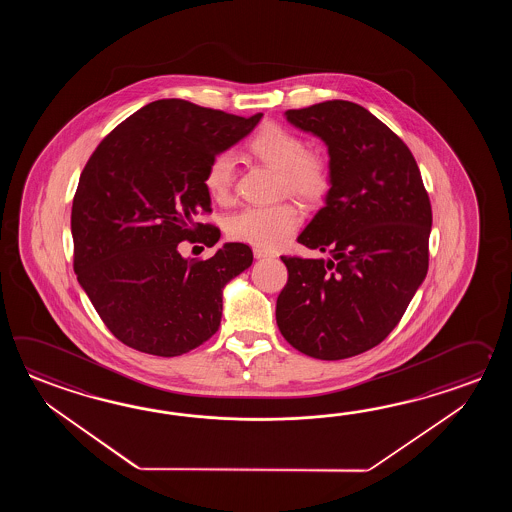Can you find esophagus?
Wrapping results in <instances>:
<instances>
[{
	"label": "esophagus",
	"instance_id": "obj_1",
	"mask_svg": "<svg viewBox=\"0 0 512 512\" xmlns=\"http://www.w3.org/2000/svg\"><path fill=\"white\" fill-rule=\"evenodd\" d=\"M254 258H256V260H263V258H274V254H272V252L265 251V249H258V247H256V249H254Z\"/></svg>",
	"mask_w": 512,
	"mask_h": 512
}]
</instances>
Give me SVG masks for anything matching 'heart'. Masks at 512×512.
<instances>
[{"label": "heart", "instance_id": "1", "mask_svg": "<svg viewBox=\"0 0 512 512\" xmlns=\"http://www.w3.org/2000/svg\"><path fill=\"white\" fill-rule=\"evenodd\" d=\"M247 150L260 163L278 172V190L315 203L331 188V166L326 155L309 152L294 131L280 124H265L247 141ZM236 177L234 159L227 152L216 153L205 172V188L212 199L227 201ZM300 225V212L289 201L271 207H247L230 216L227 234L234 241L258 249H274L289 240Z\"/></svg>", "mask_w": 512, "mask_h": 512}]
</instances>
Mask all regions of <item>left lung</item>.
Masks as SVG:
<instances>
[{
	"label": "left lung",
	"mask_w": 512,
	"mask_h": 512,
	"mask_svg": "<svg viewBox=\"0 0 512 512\" xmlns=\"http://www.w3.org/2000/svg\"><path fill=\"white\" fill-rule=\"evenodd\" d=\"M285 117L326 142L331 188L298 243L329 258L282 256L276 324L304 355L349 359L392 333L425 280L430 199L408 146L368 109L327 100Z\"/></svg>",
	"instance_id": "obj_1"
}]
</instances>
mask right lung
Returning a JSON list of instances; mask_svg holds the SVG:
<instances>
[{"mask_svg":"<svg viewBox=\"0 0 512 512\" xmlns=\"http://www.w3.org/2000/svg\"><path fill=\"white\" fill-rule=\"evenodd\" d=\"M261 117L155 100L89 157L71 210L73 267L122 344L177 357L218 331L223 287L251 267V247L225 243L208 260H185L179 243H218V227L196 221L199 212H212L203 183L208 163Z\"/></svg>","mask_w":512,"mask_h":512,"instance_id":"add662e5","label":"right lung"}]
</instances>
